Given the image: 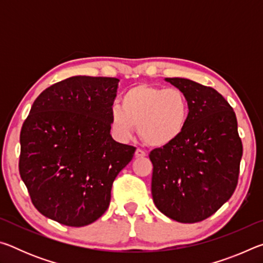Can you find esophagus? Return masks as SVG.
I'll list each match as a JSON object with an SVG mask.
<instances>
[{"instance_id":"1","label":"esophagus","mask_w":263,"mask_h":263,"mask_svg":"<svg viewBox=\"0 0 263 263\" xmlns=\"http://www.w3.org/2000/svg\"><path fill=\"white\" fill-rule=\"evenodd\" d=\"M135 155H136V158H144L145 155H146V153L142 149L137 148L136 152H135Z\"/></svg>"}]
</instances>
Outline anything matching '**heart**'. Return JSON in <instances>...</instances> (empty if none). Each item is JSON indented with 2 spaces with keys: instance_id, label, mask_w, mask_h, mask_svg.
Here are the masks:
<instances>
[{
  "instance_id": "1",
  "label": "heart",
  "mask_w": 263,
  "mask_h": 263,
  "mask_svg": "<svg viewBox=\"0 0 263 263\" xmlns=\"http://www.w3.org/2000/svg\"><path fill=\"white\" fill-rule=\"evenodd\" d=\"M189 121V102L179 89L140 83L124 92L122 105L110 109V124L121 139L138 135L146 145L162 148L175 142Z\"/></svg>"
}]
</instances>
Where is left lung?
Returning a JSON list of instances; mask_svg holds the SVG:
<instances>
[{"mask_svg":"<svg viewBox=\"0 0 263 263\" xmlns=\"http://www.w3.org/2000/svg\"><path fill=\"white\" fill-rule=\"evenodd\" d=\"M189 102V121L175 142L149 153L152 196L163 215L197 222L213 215L238 184L242 144L232 106L216 89L166 78Z\"/></svg>","mask_w":263,"mask_h":263,"instance_id":"obj_1","label":"left lung"}]
</instances>
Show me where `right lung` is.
<instances>
[{
    "mask_svg": "<svg viewBox=\"0 0 263 263\" xmlns=\"http://www.w3.org/2000/svg\"><path fill=\"white\" fill-rule=\"evenodd\" d=\"M119 80L72 77L45 89L21 130L20 174L43 216L86 226L109 208L111 186L136 147L110 135Z\"/></svg>",
    "mask_w": 263,
    "mask_h": 263,
    "instance_id": "1",
    "label": "right lung"
}]
</instances>
